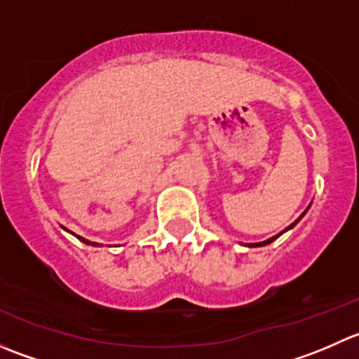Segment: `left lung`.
I'll use <instances>...</instances> for the list:
<instances>
[{"label":"left lung","mask_w":359,"mask_h":359,"mask_svg":"<svg viewBox=\"0 0 359 359\" xmlns=\"http://www.w3.org/2000/svg\"><path fill=\"white\" fill-rule=\"evenodd\" d=\"M309 206H311V205H309ZM309 206H307V208H306V210H304V213H302V215H300V217H299V219H297V220H295V222H293V224H290V226H288V227H287V229H285V231L292 229V227H293V226H297V224H299V220H300V219H302V217H304V215H306V212H307V210H309ZM285 231H283V233H285ZM283 233L276 234V236L269 238V240H266V241H260V243H247V247H250V248H255V247H266V245L273 243V241H274V240H276V238H280V236H281V234H283Z\"/></svg>","instance_id":"left-lung-1"}]
</instances>
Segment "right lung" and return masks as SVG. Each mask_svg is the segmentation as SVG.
Masks as SVG:
<instances>
[{
    "label": "right lung",
    "instance_id": "right-lung-1",
    "mask_svg": "<svg viewBox=\"0 0 359 359\" xmlns=\"http://www.w3.org/2000/svg\"><path fill=\"white\" fill-rule=\"evenodd\" d=\"M76 238H78L79 241H83V243H86V245H92V247H99V245H97V243H92V241L85 240V238H81V236H76Z\"/></svg>",
    "mask_w": 359,
    "mask_h": 359
}]
</instances>
